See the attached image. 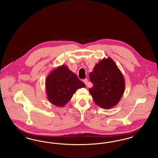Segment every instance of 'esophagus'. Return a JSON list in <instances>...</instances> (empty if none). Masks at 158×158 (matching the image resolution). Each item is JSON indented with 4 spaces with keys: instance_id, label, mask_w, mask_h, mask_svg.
Returning a JSON list of instances; mask_svg holds the SVG:
<instances>
[{
    "instance_id": "esophagus-1",
    "label": "esophagus",
    "mask_w": 158,
    "mask_h": 158,
    "mask_svg": "<svg viewBox=\"0 0 158 158\" xmlns=\"http://www.w3.org/2000/svg\"><path fill=\"white\" fill-rule=\"evenodd\" d=\"M83 82L85 83V85L86 86H88V79H85L83 80Z\"/></svg>"
}]
</instances>
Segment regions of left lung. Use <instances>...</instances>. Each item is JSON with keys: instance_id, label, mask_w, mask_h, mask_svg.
Returning <instances> with one entry per match:
<instances>
[{"instance_id": "obj_1", "label": "left lung", "mask_w": 158, "mask_h": 158, "mask_svg": "<svg viewBox=\"0 0 158 158\" xmlns=\"http://www.w3.org/2000/svg\"><path fill=\"white\" fill-rule=\"evenodd\" d=\"M89 77L93 83L89 91L97 105L110 109L118 104L124 92L125 81L120 70L111 57L99 61Z\"/></svg>"}]
</instances>
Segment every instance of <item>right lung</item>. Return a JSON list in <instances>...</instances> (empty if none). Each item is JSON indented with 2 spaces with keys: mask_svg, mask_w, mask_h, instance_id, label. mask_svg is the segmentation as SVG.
Returning a JSON list of instances; mask_svg holds the SVG:
<instances>
[{
  "mask_svg": "<svg viewBox=\"0 0 158 158\" xmlns=\"http://www.w3.org/2000/svg\"><path fill=\"white\" fill-rule=\"evenodd\" d=\"M82 88H85V83L66 65H61L53 70L45 79L47 99L57 106L66 105L76 90Z\"/></svg>",
  "mask_w": 158,
  "mask_h": 158,
  "instance_id": "add662e5",
  "label": "right lung"
}]
</instances>
